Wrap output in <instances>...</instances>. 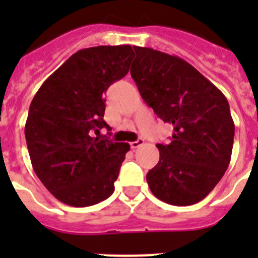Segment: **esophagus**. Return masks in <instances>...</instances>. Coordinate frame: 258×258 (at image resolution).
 Wrapping results in <instances>:
<instances>
[{"instance_id": "1", "label": "esophagus", "mask_w": 258, "mask_h": 258, "mask_svg": "<svg viewBox=\"0 0 258 258\" xmlns=\"http://www.w3.org/2000/svg\"><path fill=\"white\" fill-rule=\"evenodd\" d=\"M143 143H145V140H142V138H140V140H137V141H134V142H132L131 143V147L133 150H136V149H138V147H140V146H142Z\"/></svg>"}]
</instances>
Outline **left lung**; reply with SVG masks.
Returning <instances> with one entry per match:
<instances>
[{
  "mask_svg": "<svg viewBox=\"0 0 258 258\" xmlns=\"http://www.w3.org/2000/svg\"><path fill=\"white\" fill-rule=\"evenodd\" d=\"M131 74L141 97L173 126L172 142L156 145L160 159L146 179L151 192L172 206L199 203L230 164L235 125L217 86L179 56L134 46Z\"/></svg>",
  "mask_w": 258,
  "mask_h": 258,
  "instance_id": "left-lung-1",
  "label": "left lung"
}]
</instances>
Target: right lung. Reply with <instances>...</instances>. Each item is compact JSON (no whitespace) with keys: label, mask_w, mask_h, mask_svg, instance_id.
<instances>
[{"label":"right lung","mask_w":258,"mask_h":258,"mask_svg":"<svg viewBox=\"0 0 258 258\" xmlns=\"http://www.w3.org/2000/svg\"><path fill=\"white\" fill-rule=\"evenodd\" d=\"M131 45L79 50L50 75L29 106L26 133L33 170L45 187L71 207L112 195L129 143L94 137L103 120V94L129 72Z\"/></svg>","instance_id":"add662e5"}]
</instances>
